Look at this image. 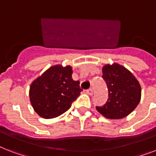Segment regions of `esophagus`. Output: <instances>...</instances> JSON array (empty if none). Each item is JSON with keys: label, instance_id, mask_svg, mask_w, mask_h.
<instances>
[{"label": "esophagus", "instance_id": "1", "mask_svg": "<svg viewBox=\"0 0 156 156\" xmlns=\"http://www.w3.org/2000/svg\"><path fill=\"white\" fill-rule=\"evenodd\" d=\"M87 93L89 95H93V90L91 89V88H90V89H88V90H87Z\"/></svg>", "mask_w": 156, "mask_h": 156}]
</instances>
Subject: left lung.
<instances>
[{
  "instance_id": "left-lung-1",
  "label": "left lung",
  "mask_w": 156,
  "mask_h": 156,
  "mask_svg": "<svg viewBox=\"0 0 156 156\" xmlns=\"http://www.w3.org/2000/svg\"><path fill=\"white\" fill-rule=\"evenodd\" d=\"M102 72L109 98L104 106L96 107V109L106 118H124L140 102V83L130 71L117 63L107 64Z\"/></svg>"
}]
</instances>
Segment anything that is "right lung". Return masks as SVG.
Instances as JSON below:
<instances>
[{
  "mask_svg": "<svg viewBox=\"0 0 156 156\" xmlns=\"http://www.w3.org/2000/svg\"><path fill=\"white\" fill-rule=\"evenodd\" d=\"M70 66L56 65L33 81L29 97L35 112L44 119L55 118L66 112L80 95L79 82L72 78Z\"/></svg>",
  "mask_w": 156,
  "mask_h": 156,
  "instance_id": "add662e5",
  "label": "right lung"
}]
</instances>
